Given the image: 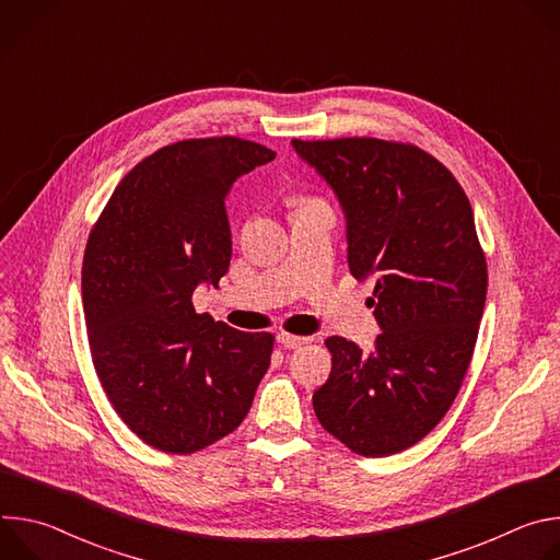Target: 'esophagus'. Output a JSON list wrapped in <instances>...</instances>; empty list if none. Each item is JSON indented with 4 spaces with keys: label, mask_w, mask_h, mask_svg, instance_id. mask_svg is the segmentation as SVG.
<instances>
[{
    "label": "esophagus",
    "mask_w": 560,
    "mask_h": 560,
    "mask_svg": "<svg viewBox=\"0 0 560 560\" xmlns=\"http://www.w3.org/2000/svg\"><path fill=\"white\" fill-rule=\"evenodd\" d=\"M277 341H279L283 348L294 350V348L305 346L310 339H307V337H299V335H290V332H279V335H277Z\"/></svg>",
    "instance_id": "esophagus-1"
}]
</instances>
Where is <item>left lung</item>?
Instances as JSON below:
<instances>
[{
	"label": "left lung",
	"mask_w": 560,
	"mask_h": 560,
	"mask_svg": "<svg viewBox=\"0 0 560 560\" xmlns=\"http://www.w3.org/2000/svg\"><path fill=\"white\" fill-rule=\"evenodd\" d=\"M294 150L339 197L348 266L374 277L381 335L372 352L326 339L328 381L314 415L361 456L419 443L445 417L469 368L488 294V264L469 199L436 156L374 137L303 141Z\"/></svg>",
	"instance_id": "8db88e82"
}]
</instances>
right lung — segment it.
I'll use <instances>...</instances> for the list:
<instances>
[{"label": "right lung", "mask_w": 560, "mask_h": 560, "mask_svg": "<svg viewBox=\"0 0 560 560\" xmlns=\"http://www.w3.org/2000/svg\"><path fill=\"white\" fill-rule=\"evenodd\" d=\"M277 156L242 137L159 148L115 188L91 230L82 299L93 363L121 421L148 445L192 454L234 432L264 378L275 337L199 314L232 257L225 197Z\"/></svg>", "instance_id": "1"}]
</instances>
